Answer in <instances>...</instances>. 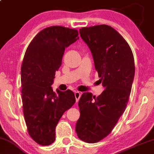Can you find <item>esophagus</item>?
<instances>
[{
  "mask_svg": "<svg viewBox=\"0 0 154 154\" xmlns=\"http://www.w3.org/2000/svg\"><path fill=\"white\" fill-rule=\"evenodd\" d=\"M81 96V93L79 91H75V100H76V102L78 103L79 102V99H80Z\"/></svg>",
  "mask_w": 154,
  "mask_h": 154,
  "instance_id": "34e87169",
  "label": "esophagus"
}]
</instances>
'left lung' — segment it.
<instances>
[{
    "label": "left lung",
    "mask_w": 154,
    "mask_h": 154,
    "mask_svg": "<svg viewBox=\"0 0 154 154\" xmlns=\"http://www.w3.org/2000/svg\"><path fill=\"white\" fill-rule=\"evenodd\" d=\"M79 32L91 51L99 81L105 89L97 97L83 93L79 102L81 115L75 131L81 140L94 143L110 134L126 110L135 63L128 43L111 26L84 27Z\"/></svg>",
    "instance_id": "8db88e82"
}]
</instances>
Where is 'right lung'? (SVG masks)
I'll return each mask as SVG.
<instances>
[{
	"label": "right lung",
	"mask_w": 154,
	"mask_h": 154,
	"mask_svg": "<svg viewBox=\"0 0 154 154\" xmlns=\"http://www.w3.org/2000/svg\"><path fill=\"white\" fill-rule=\"evenodd\" d=\"M76 29L48 27L33 38L21 66V97L25 121L30 136L41 146L56 139V127L63 113L75 102L71 90L55 93L51 88L61 66L65 48L79 38Z\"/></svg>",
	"instance_id": "1"
}]
</instances>
